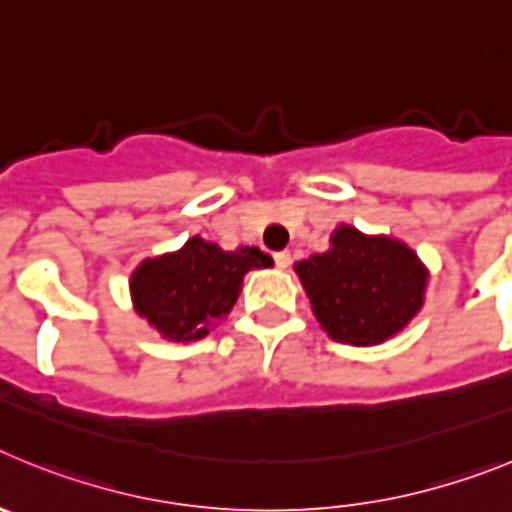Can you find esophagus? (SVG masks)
Listing matches in <instances>:
<instances>
[{"instance_id": "esophagus-1", "label": "esophagus", "mask_w": 512, "mask_h": 512, "mask_svg": "<svg viewBox=\"0 0 512 512\" xmlns=\"http://www.w3.org/2000/svg\"><path fill=\"white\" fill-rule=\"evenodd\" d=\"M289 261H292V256H289V251H277V253H274V264H277L279 269H287Z\"/></svg>"}]
</instances>
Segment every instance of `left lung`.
<instances>
[{"label":"left lung","mask_w":512,"mask_h":512,"mask_svg":"<svg viewBox=\"0 0 512 512\" xmlns=\"http://www.w3.org/2000/svg\"><path fill=\"white\" fill-rule=\"evenodd\" d=\"M312 315L333 341L379 346L420 312L428 269L408 243L338 225L330 248L295 264Z\"/></svg>","instance_id":"left-lung-1"}]
</instances>
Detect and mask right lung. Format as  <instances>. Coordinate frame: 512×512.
Segmentation results:
<instances>
[{
    "mask_svg": "<svg viewBox=\"0 0 512 512\" xmlns=\"http://www.w3.org/2000/svg\"><path fill=\"white\" fill-rule=\"evenodd\" d=\"M274 264L256 246L225 251L192 235L182 248L143 259L130 274L133 310L166 341H200L233 310L243 277Z\"/></svg>",
    "mask_w": 512,
    "mask_h": 512,
    "instance_id": "right-lung-1",
    "label": "right lung"
}]
</instances>
